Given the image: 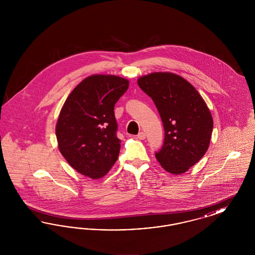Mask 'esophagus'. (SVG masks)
Returning a JSON list of instances; mask_svg holds the SVG:
<instances>
[{"instance_id":"34e87169","label":"esophagus","mask_w":255,"mask_h":255,"mask_svg":"<svg viewBox=\"0 0 255 255\" xmlns=\"http://www.w3.org/2000/svg\"><path fill=\"white\" fill-rule=\"evenodd\" d=\"M136 137L138 138V139H145L146 134L144 132H140V133H137V135H136Z\"/></svg>"}]
</instances>
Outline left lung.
Returning <instances> with one entry per match:
<instances>
[{
  "mask_svg": "<svg viewBox=\"0 0 255 255\" xmlns=\"http://www.w3.org/2000/svg\"><path fill=\"white\" fill-rule=\"evenodd\" d=\"M137 84L154 101L164 128L156 158L171 174L186 172L204 157L210 142L213 120L205 100L174 73H150L139 77Z\"/></svg>",
  "mask_w": 255,
  "mask_h": 255,
  "instance_id": "obj_1",
  "label": "left lung"
}]
</instances>
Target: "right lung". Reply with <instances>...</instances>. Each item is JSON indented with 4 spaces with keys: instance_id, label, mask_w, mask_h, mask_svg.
Wrapping results in <instances>:
<instances>
[{
    "instance_id": "1",
    "label": "right lung",
    "mask_w": 255,
    "mask_h": 255,
    "mask_svg": "<svg viewBox=\"0 0 255 255\" xmlns=\"http://www.w3.org/2000/svg\"><path fill=\"white\" fill-rule=\"evenodd\" d=\"M129 87L116 75L85 78L66 99L56 123L61 154L80 174L92 179L105 176L119 158L121 139L115 104Z\"/></svg>"
}]
</instances>
